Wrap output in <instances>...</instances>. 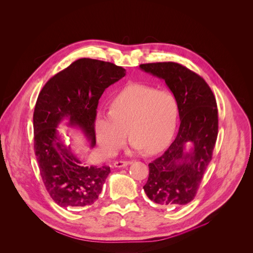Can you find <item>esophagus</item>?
Instances as JSON below:
<instances>
[{
    "instance_id": "esophagus-1",
    "label": "esophagus",
    "mask_w": 253,
    "mask_h": 253,
    "mask_svg": "<svg viewBox=\"0 0 253 253\" xmlns=\"http://www.w3.org/2000/svg\"><path fill=\"white\" fill-rule=\"evenodd\" d=\"M130 164H132L131 161H118V162L114 163V166L116 168H124V167H126V166H128Z\"/></svg>"
}]
</instances>
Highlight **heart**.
Masks as SVG:
<instances>
[{
  "instance_id": "heart-1",
  "label": "heart",
  "mask_w": 253,
  "mask_h": 253,
  "mask_svg": "<svg viewBox=\"0 0 253 253\" xmlns=\"http://www.w3.org/2000/svg\"><path fill=\"white\" fill-rule=\"evenodd\" d=\"M178 116V101L171 91L132 84L114 97L111 110L96 114V140L104 154L112 155L123 145L128 130L134 150L156 154L173 139Z\"/></svg>"
}]
</instances>
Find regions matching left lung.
<instances>
[{"label": "left lung", "mask_w": 253, "mask_h": 253, "mask_svg": "<svg viewBox=\"0 0 253 253\" xmlns=\"http://www.w3.org/2000/svg\"><path fill=\"white\" fill-rule=\"evenodd\" d=\"M140 68L165 80L177 98L181 121L175 141L149 164L143 189L162 207L185 206L195 198L211 161L218 131L216 101L204 78L179 63H146Z\"/></svg>", "instance_id": "obj_1"}]
</instances>
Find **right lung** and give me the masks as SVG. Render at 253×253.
<instances>
[{
  "mask_svg": "<svg viewBox=\"0 0 253 253\" xmlns=\"http://www.w3.org/2000/svg\"><path fill=\"white\" fill-rule=\"evenodd\" d=\"M126 75L111 62L80 58L51 77L39 94L34 112L35 153L51 199L61 208L91 206L100 195L109 167H85L58 132L61 124L79 129L90 148L104 90Z\"/></svg>",
  "mask_w": 253,
  "mask_h": 253,
  "instance_id": "1",
  "label": "right lung"
}]
</instances>
